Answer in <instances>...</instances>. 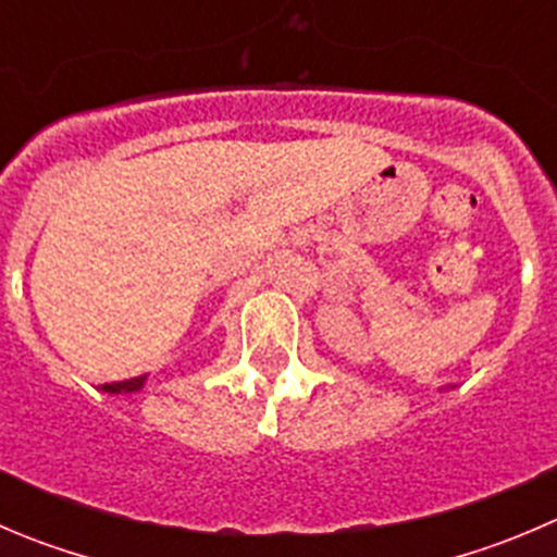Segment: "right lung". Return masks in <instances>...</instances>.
<instances>
[{
  "label": "right lung",
  "instance_id": "right-lung-1",
  "mask_svg": "<svg viewBox=\"0 0 557 557\" xmlns=\"http://www.w3.org/2000/svg\"><path fill=\"white\" fill-rule=\"evenodd\" d=\"M147 386V375H138V377H129V381H116V383H106L102 392L108 394H135L141 392Z\"/></svg>",
  "mask_w": 557,
  "mask_h": 557
}]
</instances>
